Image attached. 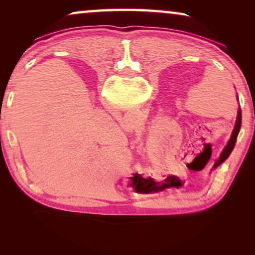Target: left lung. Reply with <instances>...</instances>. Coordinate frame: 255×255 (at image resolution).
<instances>
[{
  "label": "left lung",
  "mask_w": 255,
  "mask_h": 255,
  "mask_svg": "<svg viewBox=\"0 0 255 255\" xmlns=\"http://www.w3.org/2000/svg\"><path fill=\"white\" fill-rule=\"evenodd\" d=\"M240 127H242V110H238V116H237V121H236V125H235V128H233V132L231 134V138H230V140L228 142V145H226V147L224 148V151L222 152L221 156H219V159L216 161V163L214 165V168L216 167L221 165L222 162H224L226 159L229 158L230 153L232 152V149L235 148V144L237 141V137H238V133L240 131Z\"/></svg>",
  "instance_id": "1"
}]
</instances>
